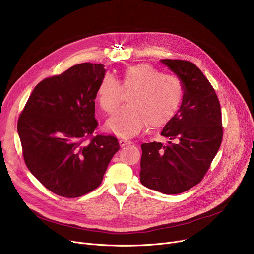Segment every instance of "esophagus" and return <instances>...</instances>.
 <instances>
[{"label": "esophagus", "mask_w": 254, "mask_h": 254, "mask_svg": "<svg viewBox=\"0 0 254 254\" xmlns=\"http://www.w3.org/2000/svg\"><path fill=\"white\" fill-rule=\"evenodd\" d=\"M119 142H120V145H121V146H125V145H128V144H131V143H132V141L129 140V139H127V138H122V139L119 140Z\"/></svg>", "instance_id": "34e87169"}]
</instances>
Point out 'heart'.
Listing matches in <instances>:
<instances>
[{
    "instance_id": "1",
    "label": "heart",
    "mask_w": 254,
    "mask_h": 254,
    "mask_svg": "<svg viewBox=\"0 0 254 254\" xmlns=\"http://www.w3.org/2000/svg\"><path fill=\"white\" fill-rule=\"evenodd\" d=\"M124 91H130L128 106L108 120L107 128L127 137L135 135L146 125L158 129L166 125L177 112L183 95V84L175 74L163 73L148 63L126 68L121 75V84L106 74L96 89L100 107L108 114L119 107Z\"/></svg>"
}]
</instances>
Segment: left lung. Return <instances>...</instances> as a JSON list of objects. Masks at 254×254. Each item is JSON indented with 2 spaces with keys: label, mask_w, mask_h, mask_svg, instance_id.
<instances>
[{
  "label": "left lung",
  "mask_w": 254,
  "mask_h": 254,
  "mask_svg": "<svg viewBox=\"0 0 254 254\" xmlns=\"http://www.w3.org/2000/svg\"><path fill=\"white\" fill-rule=\"evenodd\" d=\"M183 84L180 110L161 135L168 143L141 144L140 181L165 194H178L198 184L208 171L223 139L218 95L201 70L186 60H161Z\"/></svg>",
  "instance_id": "1"
}]
</instances>
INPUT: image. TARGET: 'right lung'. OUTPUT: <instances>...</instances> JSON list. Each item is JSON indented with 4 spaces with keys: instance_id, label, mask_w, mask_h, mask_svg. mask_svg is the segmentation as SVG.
Masks as SVG:
<instances>
[{
    "instance_id": "right-lung-1",
    "label": "right lung",
    "mask_w": 254,
    "mask_h": 254,
    "mask_svg": "<svg viewBox=\"0 0 254 254\" xmlns=\"http://www.w3.org/2000/svg\"><path fill=\"white\" fill-rule=\"evenodd\" d=\"M103 64L82 63L38 83L19 116L24 162L34 177L66 198L99 187L119 142L94 134L95 97Z\"/></svg>"
}]
</instances>
